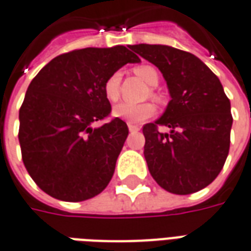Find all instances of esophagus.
Here are the masks:
<instances>
[{
  "label": "esophagus",
  "mask_w": 251,
  "mask_h": 251,
  "mask_svg": "<svg viewBox=\"0 0 251 251\" xmlns=\"http://www.w3.org/2000/svg\"><path fill=\"white\" fill-rule=\"evenodd\" d=\"M138 130H140V129H138L137 126L129 125V131H130V133H134V131H138Z\"/></svg>",
  "instance_id": "1"
}]
</instances>
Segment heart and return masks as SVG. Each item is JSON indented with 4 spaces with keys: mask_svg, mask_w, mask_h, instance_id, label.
<instances>
[{
    "mask_svg": "<svg viewBox=\"0 0 251 251\" xmlns=\"http://www.w3.org/2000/svg\"><path fill=\"white\" fill-rule=\"evenodd\" d=\"M138 76L141 77L144 82H147L151 86H156L158 83V72L157 70L152 66H140L134 70ZM120 83H121V74L114 72L113 75L107 77V80L104 82L103 91L106 98L110 102H115L120 97ZM113 114L118 117L121 120L126 121L127 124L131 125H140L142 122L149 120L154 114V106L151 103H141V104H131L122 102L118 103L113 109Z\"/></svg>",
    "mask_w": 251,
    "mask_h": 251,
    "instance_id": "b5f03b06",
    "label": "heart"
}]
</instances>
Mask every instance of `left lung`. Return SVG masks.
Here are the masks:
<instances>
[{"label":"left lung","instance_id":"left-lung-1","mask_svg":"<svg viewBox=\"0 0 251 251\" xmlns=\"http://www.w3.org/2000/svg\"><path fill=\"white\" fill-rule=\"evenodd\" d=\"M130 48L161 71L172 98L161 118L142 127L149 172L171 194L198 192L216 179L230 149L231 106L221 80L189 52L151 44ZM158 126L171 131L161 133Z\"/></svg>","mask_w":251,"mask_h":251}]
</instances>
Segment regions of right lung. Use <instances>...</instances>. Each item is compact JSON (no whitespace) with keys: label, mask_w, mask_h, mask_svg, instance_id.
I'll list each match as a JSON object with an SVG mask.
<instances>
[{"label":"right lung","mask_w":251,"mask_h":251,"mask_svg":"<svg viewBox=\"0 0 251 251\" xmlns=\"http://www.w3.org/2000/svg\"><path fill=\"white\" fill-rule=\"evenodd\" d=\"M140 57L124 46L83 48L52 59L33 77L20 107L19 141L28 174L46 194L83 201L113 177L129 129L103 91L110 75Z\"/></svg>","instance_id":"right-lung-1"}]
</instances>
